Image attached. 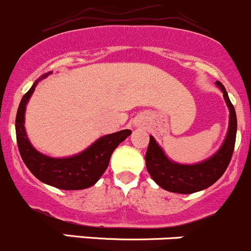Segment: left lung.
<instances>
[{
  "label": "left lung",
  "mask_w": 251,
  "mask_h": 251,
  "mask_svg": "<svg viewBox=\"0 0 251 251\" xmlns=\"http://www.w3.org/2000/svg\"><path fill=\"white\" fill-rule=\"evenodd\" d=\"M216 85L222 90L225 100L229 108V127L226 140L219 151L207 160L196 165H181L168 159L163 149L151 136L146 153V166L151 178L161 188L174 193L191 194L214 184L226 171L234 151L237 115L226 88L220 81H216Z\"/></svg>",
  "instance_id": "left-lung-1"
}]
</instances>
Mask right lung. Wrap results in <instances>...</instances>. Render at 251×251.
I'll return each mask as SVG.
<instances>
[{
  "label": "right lung",
  "mask_w": 251,
  "mask_h": 251,
  "mask_svg": "<svg viewBox=\"0 0 251 251\" xmlns=\"http://www.w3.org/2000/svg\"><path fill=\"white\" fill-rule=\"evenodd\" d=\"M36 85L37 81L23 96L17 111V143L23 161L36 178L55 188L77 191L93 186L107 170L114 149L131 135V130L103 136L82 153L70 158L55 159L44 155L30 144L24 128L25 107Z\"/></svg>",
  "instance_id": "add662e5"
}]
</instances>
